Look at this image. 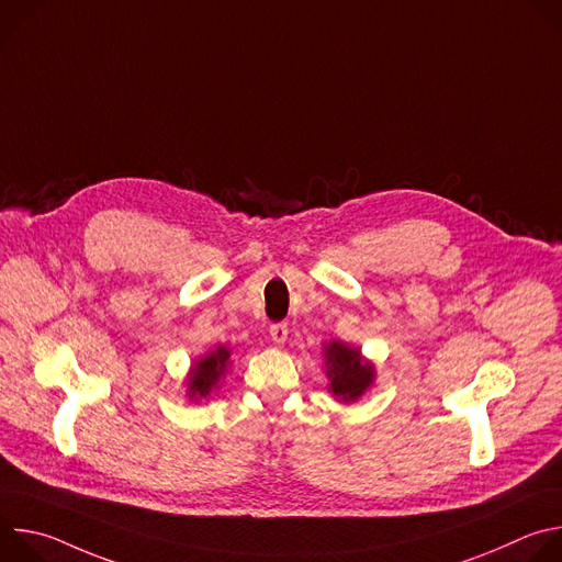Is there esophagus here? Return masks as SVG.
I'll return each mask as SVG.
<instances>
[{"mask_svg": "<svg viewBox=\"0 0 562 562\" xmlns=\"http://www.w3.org/2000/svg\"><path fill=\"white\" fill-rule=\"evenodd\" d=\"M269 336H271V340H273L276 345H284L286 338H289V327L282 325V323L271 325V327H269Z\"/></svg>", "mask_w": 562, "mask_h": 562, "instance_id": "esophagus-1", "label": "esophagus"}]
</instances>
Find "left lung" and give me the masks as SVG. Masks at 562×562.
Returning a JSON list of instances; mask_svg holds the SVG:
<instances>
[{
  "label": "left lung",
  "mask_w": 562,
  "mask_h": 562,
  "mask_svg": "<svg viewBox=\"0 0 562 562\" xmlns=\"http://www.w3.org/2000/svg\"><path fill=\"white\" fill-rule=\"evenodd\" d=\"M325 364L329 391L342 403H353L373 384L375 367L356 347L338 340L325 345Z\"/></svg>",
  "instance_id": "left-lung-1"
}]
</instances>
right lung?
<instances>
[{
  "mask_svg": "<svg viewBox=\"0 0 562 562\" xmlns=\"http://www.w3.org/2000/svg\"><path fill=\"white\" fill-rule=\"evenodd\" d=\"M228 364H231V349L226 347H217L215 351L200 358L189 371V380H187L189 397L195 400V403L202 397H209V393L220 384Z\"/></svg>",
  "mask_w": 562,
  "mask_h": 562,
  "instance_id": "add662e5",
  "label": "right lung"
}]
</instances>
